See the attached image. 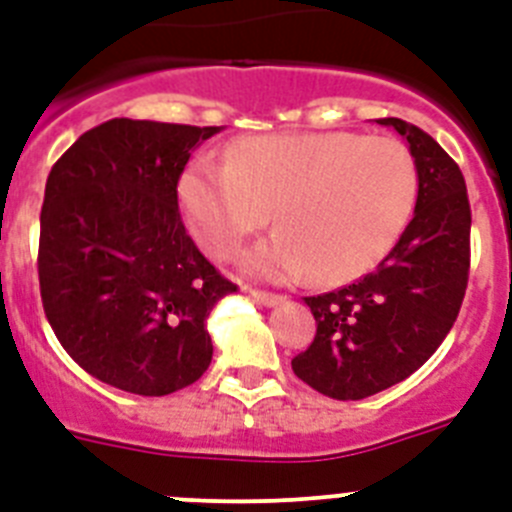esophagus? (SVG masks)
<instances>
[{
	"label": "esophagus",
	"mask_w": 512,
	"mask_h": 512,
	"mask_svg": "<svg viewBox=\"0 0 512 512\" xmlns=\"http://www.w3.org/2000/svg\"><path fill=\"white\" fill-rule=\"evenodd\" d=\"M251 297L264 307H277L284 302L282 295H271V292H261V289H251Z\"/></svg>",
	"instance_id": "1"
}]
</instances>
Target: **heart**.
Returning <instances> with one entry per match:
<instances>
[{"mask_svg": "<svg viewBox=\"0 0 512 512\" xmlns=\"http://www.w3.org/2000/svg\"><path fill=\"white\" fill-rule=\"evenodd\" d=\"M176 192L212 256H233L271 215L279 230L246 253V269L269 282L312 274L333 287L374 269L408 228L418 166L395 138L266 133L230 143L228 161L194 158Z\"/></svg>", "mask_w": 512, "mask_h": 512, "instance_id": "heart-1", "label": "heart"}]
</instances>
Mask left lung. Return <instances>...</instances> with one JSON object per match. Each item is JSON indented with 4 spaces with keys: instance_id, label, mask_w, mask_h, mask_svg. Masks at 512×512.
Returning <instances> with one entry per match:
<instances>
[{
    "instance_id": "8db88e82",
    "label": "left lung",
    "mask_w": 512,
    "mask_h": 512,
    "mask_svg": "<svg viewBox=\"0 0 512 512\" xmlns=\"http://www.w3.org/2000/svg\"><path fill=\"white\" fill-rule=\"evenodd\" d=\"M377 122L408 143L418 200L405 233L372 274L305 297L318 333L292 369L333 400H364L418 372L451 330L467 292L472 210L459 166L410 122Z\"/></svg>"
}]
</instances>
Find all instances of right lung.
<instances>
[{"label":"right lung","mask_w":512,"mask_h":512,"mask_svg":"<svg viewBox=\"0 0 512 512\" xmlns=\"http://www.w3.org/2000/svg\"><path fill=\"white\" fill-rule=\"evenodd\" d=\"M223 128L115 117L53 164L40 210L45 318L76 364L117 390L161 397L207 372V315L235 284L187 235L176 184Z\"/></svg>","instance_id":"1"}]
</instances>
